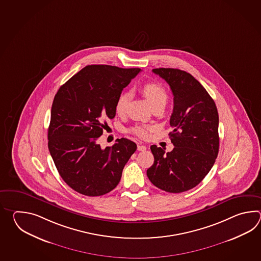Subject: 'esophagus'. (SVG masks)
I'll return each instance as SVG.
<instances>
[{
	"mask_svg": "<svg viewBox=\"0 0 261 261\" xmlns=\"http://www.w3.org/2000/svg\"><path fill=\"white\" fill-rule=\"evenodd\" d=\"M137 150H138V151H145V150H146V146L143 145V144H139L138 145H137Z\"/></svg>",
	"mask_w": 261,
	"mask_h": 261,
	"instance_id": "34e87169",
	"label": "esophagus"
}]
</instances>
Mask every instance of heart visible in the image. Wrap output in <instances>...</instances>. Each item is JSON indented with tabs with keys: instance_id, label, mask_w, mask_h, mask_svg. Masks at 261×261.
I'll return each instance as SVG.
<instances>
[{
	"instance_id": "obj_1",
	"label": "heart",
	"mask_w": 261,
	"mask_h": 261,
	"mask_svg": "<svg viewBox=\"0 0 261 261\" xmlns=\"http://www.w3.org/2000/svg\"><path fill=\"white\" fill-rule=\"evenodd\" d=\"M141 93L148 101L150 106L153 108L156 106H165L168 100L166 89L160 83L156 82H147L140 88ZM128 95L122 93L117 98L115 105V111L118 116H123L127 111L128 106ZM154 129L152 126H137L133 128V133L136 134L140 138L146 139L149 136L150 133Z\"/></svg>"
}]
</instances>
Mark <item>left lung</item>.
<instances>
[{
  "label": "left lung",
  "instance_id": "left-lung-1",
  "mask_svg": "<svg viewBox=\"0 0 261 261\" xmlns=\"http://www.w3.org/2000/svg\"><path fill=\"white\" fill-rule=\"evenodd\" d=\"M169 84L173 111L169 133L174 148L150 146L154 164L146 171L156 188L170 193L193 189L203 180L217 160L219 150L218 113L211 96L190 73L179 69H153Z\"/></svg>",
  "mask_w": 261,
  "mask_h": 261
}]
</instances>
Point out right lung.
Masks as SVG:
<instances>
[{
  "mask_svg": "<svg viewBox=\"0 0 261 261\" xmlns=\"http://www.w3.org/2000/svg\"><path fill=\"white\" fill-rule=\"evenodd\" d=\"M141 69L89 65L63 84L52 103L48 149L63 181L80 194L101 196L117 187L124 166L137 149L128 139H117L101 149L98 139L116 116L123 89Z\"/></svg>",
  "mask_w": 261,
  "mask_h": 261,
  "instance_id": "1",
  "label": "right lung"
}]
</instances>
